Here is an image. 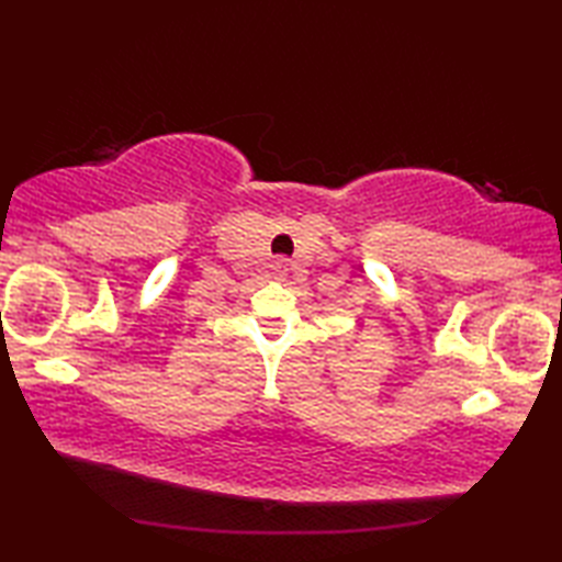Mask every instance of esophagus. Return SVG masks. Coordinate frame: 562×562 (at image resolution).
<instances>
[{
	"label": "esophagus",
	"mask_w": 562,
	"mask_h": 562,
	"mask_svg": "<svg viewBox=\"0 0 562 562\" xmlns=\"http://www.w3.org/2000/svg\"><path fill=\"white\" fill-rule=\"evenodd\" d=\"M274 270H278V272H284V270H288V260H284V258H278V260H274Z\"/></svg>",
	"instance_id": "esophagus-1"
}]
</instances>
